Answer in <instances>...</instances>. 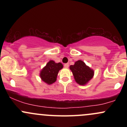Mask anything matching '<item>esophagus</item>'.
<instances>
[{
    "instance_id": "esophagus-1",
    "label": "esophagus",
    "mask_w": 127,
    "mask_h": 127,
    "mask_svg": "<svg viewBox=\"0 0 127 127\" xmlns=\"http://www.w3.org/2000/svg\"><path fill=\"white\" fill-rule=\"evenodd\" d=\"M68 66H69V64H68V63H65L64 64V67L65 68H68Z\"/></svg>"
}]
</instances>
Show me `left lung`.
Returning a JSON list of instances; mask_svg holds the SVG:
<instances>
[{
	"mask_svg": "<svg viewBox=\"0 0 127 127\" xmlns=\"http://www.w3.org/2000/svg\"><path fill=\"white\" fill-rule=\"evenodd\" d=\"M70 69L73 73L76 82L81 85H86L93 78L94 73V70L82 60L76 62L75 64L70 66Z\"/></svg>",
	"mask_w": 127,
	"mask_h": 127,
	"instance_id": "obj_1",
	"label": "left lung"
}]
</instances>
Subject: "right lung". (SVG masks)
<instances>
[{"label": "right lung", "instance_id": "right-lung-1", "mask_svg": "<svg viewBox=\"0 0 127 127\" xmlns=\"http://www.w3.org/2000/svg\"><path fill=\"white\" fill-rule=\"evenodd\" d=\"M63 67V65L61 63H56L54 61L50 60L40 71V78L46 84L51 85L56 81L59 70Z\"/></svg>", "mask_w": 127, "mask_h": 127}]
</instances>
